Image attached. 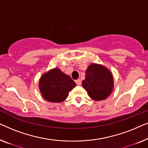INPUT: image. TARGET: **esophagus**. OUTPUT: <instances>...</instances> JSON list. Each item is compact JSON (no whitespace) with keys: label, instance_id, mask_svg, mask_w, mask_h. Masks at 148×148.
<instances>
[{"label":"esophagus","instance_id":"1","mask_svg":"<svg viewBox=\"0 0 148 148\" xmlns=\"http://www.w3.org/2000/svg\"><path fill=\"white\" fill-rule=\"evenodd\" d=\"M75 83H76V84L77 85V86H80V85L82 84V82H81V80L79 79H77L75 81Z\"/></svg>","mask_w":148,"mask_h":148}]
</instances>
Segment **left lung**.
<instances>
[{
    "label": "left lung",
    "instance_id": "obj_1",
    "mask_svg": "<svg viewBox=\"0 0 148 148\" xmlns=\"http://www.w3.org/2000/svg\"><path fill=\"white\" fill-rule=\"evenodd\" d=\"M82 86L93 100H105L112 92V75L104 66L94 63L86 70V78L82 82Z\"/></svg>",
    "mask_w": 148,
    "mask_h": 148
}]
</instances>
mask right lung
I'll return each instance as SVG.
<instances>
[{"mask_svg":"<svg viewBox=\"0 0 148 148\" xmlns=\"http://www.w3.org/2000/svg\"><path fill=\"white\" fill-rule=\"evenodd\" d=\"M75 83L59 69L55 68L42 75L40 80V90L45 100L51 102H61L69 92L75 88Z\"/></svg>","mask_w":148,"mask_h":148,"instance_id":"add662e5","label":"right lung"}]
</instances>
